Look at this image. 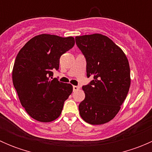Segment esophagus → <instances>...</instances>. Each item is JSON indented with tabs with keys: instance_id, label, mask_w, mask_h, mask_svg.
Listing matches in <instances>:
<instances>
[{
	"instance_id": "34e87169",
	"label": "esophagus",
	"mask_w": 152,
	"mask_h": 152,
	"mask_svg": "<svg viewBox=\"0 0 152 152\" xmlns=\"http://www.w3.org/2000/svg\"><path fill=\"white\" fill-rule=\"evenodd\" d=\"M79 89V86H73V91H76V90H78Z\"/></svg>"
}]
</instances>
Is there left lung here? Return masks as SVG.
Returning a JSON list of instances; mask_svg holds the SVG:
<instances>
[{
	"label": "left lung",
	"mask_w": 152,
	"mask_h": 152,
	"mask_svg": "<svg viewBox=\"0 0 152 152\" xmlns=\"http://www.w3.org/2000/svg\"><path fill=\"white\" fill-rule=\"evenodd\" d=\"M76 43L87 62V76H93L84 85L85 98L79 106L87 123H107L118 114L129 90L130 68L123 50L101 34L76 37Z\"/></svg>",
	"instance_id": "1"
}]
</instances>
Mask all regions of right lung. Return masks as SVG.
I'll use <instances>...</instances> for the list:
<instances>
[{
	"label": "right lung",
	"mask_w": 152,
	"mask_h": 152,
	"mask_svg": "<svg viewBox=\"0 0 152 152\" xmlns=\"http://www.w3.org/2000/svg\"><path fill=\"white\" fill-rule=\"evenodd\" d=\"M75 44L73 37L43 34L26 43L15 59L13 85L27 113L40 122H50L60 115L64 102L73 92L70 84L53 79L59 59Z\"/></svg>",
	"instance_id": "right-lung-1"
}]
</instances>
